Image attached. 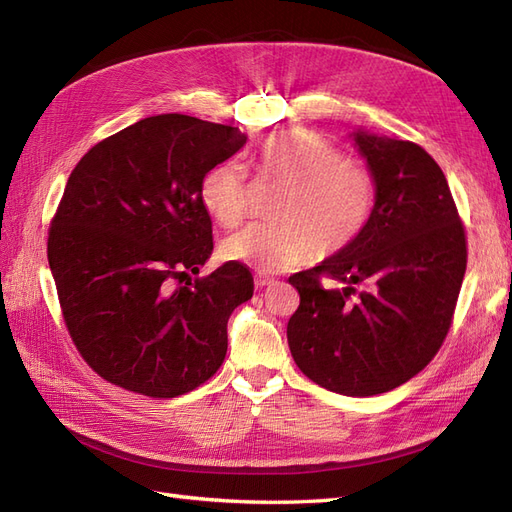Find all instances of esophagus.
<instances>
[{
	"instance_id": "1",
	"label": "esophagus",
	"mask_w": 512,
	"mask_h": 512,
	"mask_svg": "<svg viewBox=\"0 0 512 512\" xmlns=\"http://www.w3.org/2000/svg\"><path fill=\"white\" fill-rule=\"evenodd\" d=\"M273 284H277V280L273 275H267L265 271H258L256 273V286L258 288H269V286H273Z\"/></svg>"
}]
</instances>
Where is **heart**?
<instances>
[{"label":"heart","mask_w":512,"mask_h":512,"mask_svg":"<svg viewBox=\"0 0 512 512\" xmlns=\"http://www.w3.org/2000/svg\"><path fill=\"white\" fill-rule=\"evenodd\" d=\"M258 173L282 185L271 207L277 220L245 226L224 243L226 258L258 271H284L316 254L342 252L359 237L374 203L369 170L309 130L269 136L258 151ZM200 200L215 222L239 224L247 211L243 168L230 160L209 168Z\"/></svg>","instance_id":"b5f03b06"}]
</instances>
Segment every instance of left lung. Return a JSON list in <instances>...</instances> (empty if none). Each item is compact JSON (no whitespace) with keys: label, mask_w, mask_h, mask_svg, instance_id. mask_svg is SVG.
<instances>
[{"label":"left lung","mask_w":512,"mask_h":512,"mask_svg":"<svg viewBox=\"0 0 512 512\" xmlns=\"http://www.w3.org/2000/svg\"><path fill=\"white\" fill-rule=\"evenodd\" d=\"M352 143L374 179V207L348 247L290 277L301 305L288 346L333 393L380 395L438 352L466 273V235L442 168L410 141L359 126ZM320 276L340 282L322 287Z\"/></svg>","instance_id":"1"}]
</instances>
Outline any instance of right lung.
Returning <instances> with one entry per match:
<instances>
[{"instance_id":"obj_1","label":"right lung","mask_w":512,"mask_h":512,"mask_svg":"<svg viewBox=\"0 0 512 512\" xmlns=\"http://www.w3.org/2000/svg\"><path fill=\"white\" fill-rule=\"evenodd\" d=\"M247 143L239 128L168 113L136 121L76 164L49 232V267L72 342L121 389L177 397L209 380L228 318L254 277L213 252L200 181Z\"/></svg>"}]
</instances>
